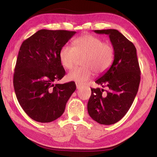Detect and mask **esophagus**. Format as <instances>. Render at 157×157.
<instances>
[{
	"label": "esophagus",
	"instance_id": "34e87169",
	"mask_svg": "<svg viewBox=\"0 0 157 157\" xmlns=\"http://www.w3.org/2000/svg\"><path fill=\"white\" fill-rule=\"evenodd\" d=\"M76 86H77V88L79 89L80 87H81V84H80L78 82H76Z\"/></svg>",
	"mask_w": 157,
	"mask_h": 157
}]
</instances>
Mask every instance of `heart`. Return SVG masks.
I'll return each instance as SVG.
<instances>
[{"label": "heart", "mask_w": 157, "mask_h": 157, "mask_svg": "<svg viewBox=\"0 0 157 157\" xmlns=\"http://www.w3.org/2000/svg\"><path fill=\"white\" fill-rule=\"evenodd\" d=\"M73 47L64 45L59 54L60 62L66 69H71L78 57H82V67H75L67 75L69 80L84 84L92 77L94 71L102 74L111 67L114 59L113 46L98 36L86 34L73 41Z\"/></svg>", "instance_id": "1"}]
</instances>
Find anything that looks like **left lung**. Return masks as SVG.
<instances>
[{
  "instance_id": "8db88e82",
  "label": "left lung",
  "mask_w": 157,
  "mask_h": 157,
  "mask_svg": "<svg viewBox=\"0 0 157 157\" xmlns=\"http://www.w3.org/2000/svg\"><path fill=\"white\" fill-rule=\"evenodd\" d=\"M98 34L109 35L114 50V60L109 70L96 82L104 90L91 88L88 112L92 119L101 124L111 125L124 117L138 91L140 69L136 48L116 29L94 30Z\"/></svg>"
}]
</instances>
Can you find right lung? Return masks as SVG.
<instances>
[{"label": "right lung", "instance_id": "right-lung-1", "mask_svg": "<svg viewBox=\"0 0 157 157\" xmlns=\"http://www.w3.org/2000/svg\"><path fill=\"white\" fill-rule=\"evenodd\" d=\"M76 33L65 30L41 29L23 42L13 74V87L20 105L35 121L50 122L63 113L76 90L75 82L54 84L65 69L59 54Z\"/></svg>", "mask_w": 157, "mask_h": 157}]
</instances>
